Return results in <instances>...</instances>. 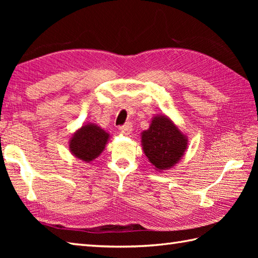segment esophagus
I'll return each mask as SVG.
<instances>
[{
  "label": "esophagus",
  "mask_w": 258,
  "mask_h": 258,
  "mask_svg": "<svg viewBox=\"0 0 258 258\" xmlns=\"http://www.w3.org/2000/svg\"><path fill=\"white\" fill-rule=\"evenodd\" d=\"M118 130L124 134H128L130 131L132 130V125H131V123H125L124 125H120Z\"/></svg>",
  "instance_id": "1"
}]
</instances>
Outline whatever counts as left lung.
Returning <instances> with one entry per match:
<instances>
[{
    "instance_id": "left-lung-1",
    "label": "left lung",
    "mask_w": 258,
    "mask_h": 258,
    "mask_svg": "<svg viewBox=\"0 0 258 258\" xmlns=\"http://www.w3.org/2000/svg\"><path fill=\"white\" fill-rule=\"evenodd\" d=\"M142 134L145 155L160 171L176 164L187 146L185 136L165 116L153 118L150 128Z\"/></svg>"
}]
</instances>
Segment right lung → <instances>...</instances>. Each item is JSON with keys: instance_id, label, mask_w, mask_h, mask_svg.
<instances>
[{"instance_id": "right-lung-1", "label": "right lung", "mask_w": 258, "mask_h": 258, "mask_svg": "<svg viewBox=\"0 0 258 258\" xmlns=\"http://www.w3.org/2000/svg\"><path fill=\"white\" fill-rule=\"evenodd\" d=\"M108 136L97 125H84L73 135L70 142V150L82 161H93L104 150Z\"/></svg>"}]
</instances>
